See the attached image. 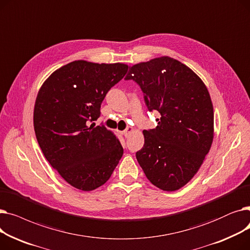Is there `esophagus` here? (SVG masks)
<instances>
[{"label":"esophagus","mask_w":250,"mask_h":250,"mask_svg":"<svg viewBox=\"0 0 250 250\" xmlns=\"http://www.w3.org/2000/svg\"><path fill=\"white\" fill-rule=\"evenodd\" d=\"M132 132H134V128L133 127H127V128H125V130H123L122 132V134L126 138V137H128V135L132 133Z\"/></svg>","instance_id":"esophagus-1"}]
</instances>
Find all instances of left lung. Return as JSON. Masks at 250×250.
Listing matches in <instances>:
<instances>
[{"mask_svg": "<svg viewBox=\"0 0 250 250\" xmlns=\"http://www.w3.org/2000/svg\"><path fill=\"white\" fill-rule=\"evenodd\" d=\"M125 79L140 86L148 111L160 115L156 128L144 129L137 160L155 187L177 190L198 172L213 143L208 91L198 75L169 57L137 63Z\"/></svg>", "mask_w": 250, "mask_h": 250, "instance_id": "8db88e82", "label": "left lung"}]
</instances>
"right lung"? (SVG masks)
<instances>
[{
    "instance_id": "obj_1",
    "label": "right lung",
    "mask_w": 250,
    "mask_h": 250,
    "mask_svg": "<svg viewBox=\"0 0 250 250\" xmlns=\"http://www.w3.org/2000/svg\"><path fill=\"white\" fill-rule=\"evenodd\" d=\"M127 69L120 62L75 61L52 73L38 92L33 125L39 147L52 168L78 189L104 185L124 154L110 130L93 122Z\"/></svg>"
}]
</instances>
